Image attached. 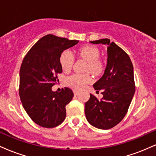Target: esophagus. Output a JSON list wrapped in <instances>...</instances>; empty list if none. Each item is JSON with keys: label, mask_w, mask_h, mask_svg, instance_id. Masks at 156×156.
<instances>
[{"label": "esophagus", "mask_w": 156, "mask_h": 156, "mask_svg": "<svg viewBox=\"0 0 156 156\" xmlns=\"http://www.w3.org/2000/svg\"><path fill=\"white\" fill-rule=\"evenodd\" d=\"M79 92H80V91L78 90V89H73V93H74L75 95H77V94L79 93Z\"/></svg>", "instance_id": "1"}]
</instances>
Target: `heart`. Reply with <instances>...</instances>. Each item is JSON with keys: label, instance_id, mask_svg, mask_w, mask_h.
Segmentation results:
<instances>
[{"label": "heart", "instance_id": "b5f03b06", "mask_svg": "<svg viewBox=\"0 0 156 156\" xmlns=\"http://www.w3.org/2000/svg\"><path fill=\"white\" fill-rule=\"evenodd\" d=\"M78 55L88 61L87 70L98 74L101 71V61L99 59L100 51L92 45H85L79 48ZM75 62V56L69 50H65L61 53L59 56V64L64 72H69L72 69ZM92 81V78L88 73H75L67 77L66 82L69 87L74 89H83L87 84Z\"/></svg>", "mask_w": 156, "mask_h": 156}]
</instances>
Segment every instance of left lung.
<instances>
[{
  "instance_id": "1",
  "label": "left lung",
  "mask_w": 156,
  "mask_h": 156,
  "mask_svg": "<svg viewBox=\"0 0 156 156\" xmlns=\"http://www.w3.org/2000/svg\"><path fill=\"white\" fill-rule=\"evenodd\" d=\"M92 44L107 45L108 59L103 76L93 85L102 90L103 98L90 94L85 103V115L92 126L110 129L119 123L128 112L135 92L133 67L129 55L110 39L91 41Z\"/></svg>"
}]
</instances>
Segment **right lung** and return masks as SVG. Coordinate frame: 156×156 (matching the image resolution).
<instances>
[{"mask_svg":"<svg viewBox=\"0 0 156 156\" xmlns=\"http://www.w3.org/2000/svg\"><path fill=\"white\" fill-rule=\"evenodd\" d=\"M78 42L46 35L23 58L20 69V98L28 115L39 126L54 128L65 119V107L73 99V91L65 87L60 92H53L51 88L62 73L61 53Z\"/></svg>","mask_w":156,"mask_h":156,"instance_id":"right-lung-1","label":"right lung"}]
</instances>
